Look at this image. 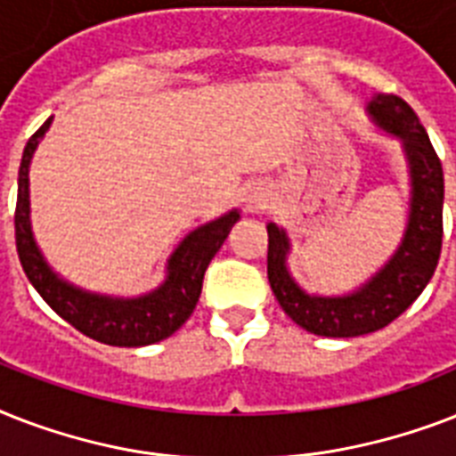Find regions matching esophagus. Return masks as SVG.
<instances>
[{"label": "esophagus", "mask_w": 456, "mask_h": 456, "mask_svg": "<svg viewBox=\"0 0 456 456\" xmlns=\"http://www.w3.org/2000/svg\"><path fill=\"white\" fill-rule=\"evenodd\" d=\"M250 203H253V206H250V208H253V210H263V208L267 206V200H265L263 196H257V199H253V200H250Z\"/></svg>", "instance_id": "obj_1"}]
</instances>
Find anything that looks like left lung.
<instances>
[{
    "instance_id": "left-lung-1",
    "label": "left lung",
    "mask_w": 456,
    "mask_h": 456,
    "mask_svg": "<svg viewBox=\"0 0 456 456\" xmlns=\"http://www.w3.org/2000/svg\"><path fill=\"white\" fill-rule=\"evenodd\" d=\"M369 113L383 130L404 142L411 170V213L403 246L386 267L353 296L314 298L300 291L286 272L289 241L277 224H267V279L284 312L305 331L326 338H353L379 331L421 296L438 267L443 248V165L410 103L395 94H379Z\"/></svg>"
}]
</instances>
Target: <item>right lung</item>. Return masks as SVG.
Instances as JSON below:
<instances>
[{"mask_svg":"<svg viewBox=\"0 0 456 456\" xmlns=\"http://www.w3.org/2000/svg\"><path fill=\"white\" fill-rule=\"evenodd\" d=\"M49 123H52V118L28 139L23 158H20V170H18L13 227H16L18 260L23 265L25 277L30 279V284L37 289L39 296L59 317H63L77 331L99 340V343L118 347H139L167 338L191 317L193 307L200 298L208 265L241 215L232 210V213L222 215L220 220L210 222L186 236L182 246L175 250V256L170 257V265H167L170 274L165 279V284L144 298L113 300L77 291L73 286L63 284L46 267L30 232L28 167H30L32 151Z\"/></svg>","mask_w":456,"mask_h":456,"instance_id":"obj_1","label":"right lung"}]
</instances>
